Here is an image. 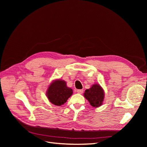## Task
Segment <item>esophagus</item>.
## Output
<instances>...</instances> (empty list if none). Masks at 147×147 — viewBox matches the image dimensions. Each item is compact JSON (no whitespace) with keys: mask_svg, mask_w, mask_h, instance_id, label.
<instances>
[{"mask_svg":"<svg viewBox=\"0 0 147 147\" xmlns=\"http://www.w3.org/2000/svg\"><path fill=\"white\" fill-rule=\"evenodd\" d=\"M77 93H78V94H82V93L83 92V90H78L77 91Z\"/></svg>","mask_w":147,"mask_h":147,"instance_id":"1","label":"esophagus"}]
</instances>
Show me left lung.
I'll use <instances>...</instances> for the list:
<instances>
[{
    "label": "left lung",
    "instance_id": "8db88e82",
    "mask_svg": "<svg viewBox=\"0 0 147 147\" xmlns=\"http://www.w3.org/2000/svg\"><path fill=\"white\" fill-rule=\"evenodd\" d=\"M84 96L93 107H98L102 105L104 99V91L99 84H94L86 90Z\"/></svg>",
    "mask_w": 147,
    "mask_h": 147
}]
</instances>
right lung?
Masks as SVG:
<instances>
[{"mask_svg":"<svg viewBox=\"0 0 147 147\" xmlns=\"http://www.w3.org/2000/svg\"><path fill=\"white\" fill-rule=\"evenodd\" d=\"M72 93V90L67 86L65 81L56 80L49 86L47 91V96L51 103L57 106H61L65 103Z\"/></svg>","mask_w":147,"mask_h":147,"instance_id":"obj_1","label":"right lung"}]
</instances>
